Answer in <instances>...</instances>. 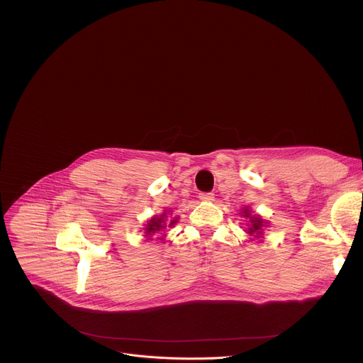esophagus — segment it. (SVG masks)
I'll return each instance as SVG.
<instances>
[{
	"label": "esophagus",
	"mask_w": 363,
	"mask_h": 363,
	"mask_svg": "<svg viewBox=\"0 0 363 363\" xmlns=\"http://www.w3.org/2000/svg\"><path fill=\"white\" fill-rule=\"evenodd\" d=\"M199 199H201V201H208V202H211V201L216 199V196H214L213 192H202V194H199Z\"/></svg>",
	"instance_id": "obj_1"
}]
</instances>
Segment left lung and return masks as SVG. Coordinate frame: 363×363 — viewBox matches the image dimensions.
I'll return each mask as SVG.
<instances>
[{"instance_id": "8db88e82", "label": "left lung", "mask_w": 363, "mask_h": 363, "mask_svg": "<svg viewBox=\"0 0 363 363\" xmlns=\"http://www.w3.org/2000/svg\"><path fill=\"white\" fill-rule=\"evenodd\" d=\"M242 216L245 218H248V230H247V234L252 235V237H262L263 235V227L264 225V221L260 216H251V211L247 208L242 210Z\"/></svg>"}]
</instances>
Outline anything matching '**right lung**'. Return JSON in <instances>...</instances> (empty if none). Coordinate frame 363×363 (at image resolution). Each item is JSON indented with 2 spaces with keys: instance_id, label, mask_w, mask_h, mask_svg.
Wrapping results in <instances>:
<instances>
[{
  "instance_id": "add662e5",
  "label": "right lung",
  "mask_w": 363,
  "mask_h": 363,
  "mask_svg": "<svg viewBox=\"0 0 363 363\" xmlns=\"http://www.w3.org/2000/svg\"><path fill=\"white\" fill-rule=\"evenodd\" d=\"M169 214L165 211L161 217H152L149 221H147V225L145 228V237H150L153 235L157 231H162L164 228L167 227H172L177 224V220L178 217H168Z\"/></svg>"
}]
</instances>
